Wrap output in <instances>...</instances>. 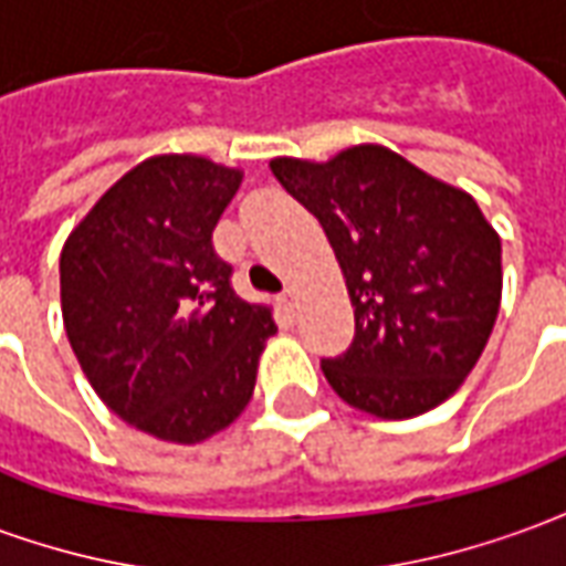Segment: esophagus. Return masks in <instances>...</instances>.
Returning a JSON list of instances; mask_svg holds the SVG:
<instances>
[{
  "instance_id": "1",
  "label": "esophagus",
  "mask_w": 566,
  "mask_h": 566,
  "mask_svg": "<svg viewBox=\"0 0 566 566\" xmlns=\"http://www.w3.org/2000/svg\"><path fill=\"white\" fill-rule=\"evenodd\" d=\"M296 287H284L282 294H279V306H282V312L287 315V318H294V312H296Z\"/></svg>"
}]
</instances>
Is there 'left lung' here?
<instances>
[{"mask_svg":"<svg viewBox=\"0 0 566 566\" xmlns=\"http://www.w3.org/2000/svg\"><path fill=\"white\" fill-rule=\"evenodd\" d=\"M272 175L324 227L355 308V343L321 360L345 403L424 416L473 373L503 296L500 235L467 190L385 145L331 160L272 157Z\"/></svg>","mask_w":566,"mask_h":566,"instance_id":"left-lung-1","label":"left lung"}]
</instances>
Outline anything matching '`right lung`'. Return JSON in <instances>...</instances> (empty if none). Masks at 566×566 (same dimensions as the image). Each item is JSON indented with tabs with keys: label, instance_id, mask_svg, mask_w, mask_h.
<instances>
[{
	"label": "right lung",
	"instance_id": "1",
	"mask_svg": "<svg viewBox=\"0 0 566 566\" xmlns=\"http://www.w3.org/2000/svg\"><path fill=\"white\" fill-rule=\"evenodd\" d=\"M239 166L154 154L120 175L60 251V306L84 376L115 416L175 446L206 442L245 412L275 327L245 303L211 230Z\"/></svg>",
	"mask_w": 566,
	"mask_h": 566
}]
</instances>
